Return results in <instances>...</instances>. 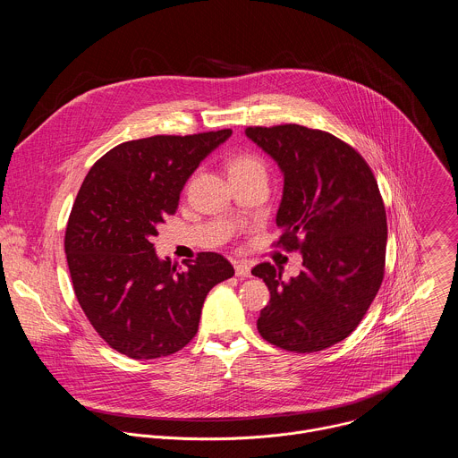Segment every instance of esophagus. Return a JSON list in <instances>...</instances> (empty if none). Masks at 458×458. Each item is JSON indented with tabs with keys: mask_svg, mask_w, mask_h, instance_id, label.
Masks as SVG:
<instances>
[{
	"mask_svg": "<svg viewBox=\"0 0 458 458\" xmlns=\"http://www.w3.org/2000/svg\"><path fill=\"white\" fill-rule=\"evenodd\" d=\"M233 268H235L237 277H250V265L244 263V260H239V263L233 265Z\"/></svg>",
	"mask_w": 458,
	"mask_h": 458,
	"instance_id": "1",
	"label": "esophagus"
}]
</instances>
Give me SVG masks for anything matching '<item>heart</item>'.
Instances as JSON below:
<instances>
[{
	"instance_id": "b5f03b06",
	"label": "heart",
	"mask_w": 458,
	"mask_h": 458,
	"mask_svg": "<svg viewBox=\"0 0 458 458\" xmlns=\"http://www.w3.org/2000/svg\"><path fill=\"white\" fill-rule=\"evenodd\" d=\"M226 170L230 179L263 177L267 179L268 168L265 159L253 152H237L226 159Z\"/></svg>"
}]
</instances>
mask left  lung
Wrapping results in <instances>:
<instances>
[{"mask_svg": "<svg viewBox=\"0 0 458 458\" xmlns=\"http://www.w3.org/2000/svg\"><path fill=\"white\" fill-rule=\"evenodd\" d=\"M244 134L284 174L274 246L302 253L290 281L270 263L251 270L270 290L257 330L286 352L326 350L357 328L384 279L387 225L377 179L353 147L324 130L288 123Z\"/></svg>", "mask_w": 458, "mask_h": 458, "instance_id": "obj_1", "label": "left lung"}]
</instances>
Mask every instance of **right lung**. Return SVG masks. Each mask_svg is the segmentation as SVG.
<instances>
[{"label":"right lung","mask_w":458,"mask_h":458,"mask_svg":"<svg viewBox=\"0 0 458 458\" xmlns=\"http://www.w3.org/2000/svg\"><path fill=\"white\" fill-rule=\"evenodd\" d=\"M232 130L126 141L99 157L74 201L64 251L76 299L98 335L130 359H159L198 334L208 292L233 276L216 251L184 270L159 260L152 237L179 193Z\"/></svg>","instance_id":"obj_1"}]
</instances>
